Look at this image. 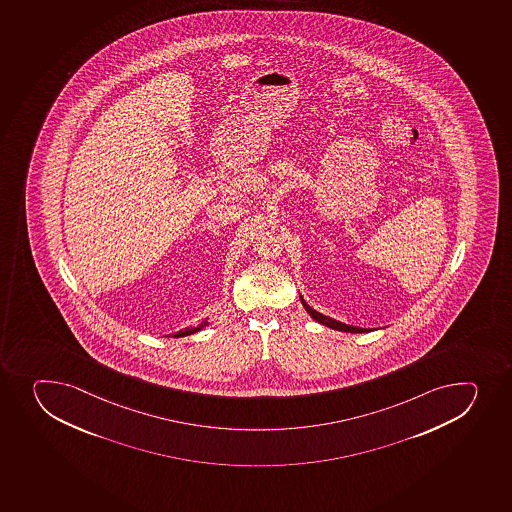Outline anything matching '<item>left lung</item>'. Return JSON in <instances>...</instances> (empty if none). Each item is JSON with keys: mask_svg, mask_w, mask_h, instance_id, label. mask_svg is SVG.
<instances>
[{"mask_svg": "<svg viewBox=\"0 0 512 512\" xmlns=\"http://www.w3.org/2000/svg\"><path fill=\"white\" fill-rule=\"evenodd\" d=\"M300 302H302L305 310H307V314H309L312 319L317 320L319 324L325 325V327H330V329L340 330V332H350V334H364V332H370V330H374L364 329V327H355V325L344 324V322H340V320L332 319V317H329V315L320 314V312L312 309V307H310V305L305 302L302 295H300Z\"/></svg>", "mask_w": 512, "mask_h": 512, "instance_id": "obj_1", "label": "left lung"}]
</instances>
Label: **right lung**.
<instances>
[{"label": "right lung", "mask_w": 512, "mask_h": 512, "mask_svg": "<svg viewBox=\"0 0 512 512\" xmlns=\"http://www.w3.org/2000/svg\"><path fill=\"white\" fill-rule=\"evenodd\" d=\"M208 324H210L208 320H203V322H200L198 325H188V327H185V329L178 330V332L172 334V337H185V335L195 334V332H198V330L205 329Z\"/></svg>", "instance_id": "obj_1"}]
</instances>
